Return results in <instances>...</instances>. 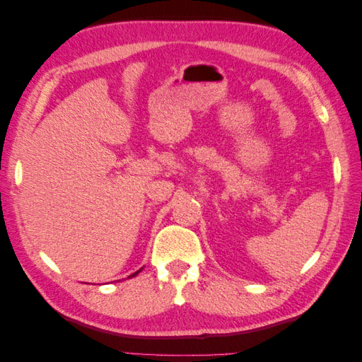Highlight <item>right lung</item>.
Here are the masks:
<instances>
[{
  "instance_id": "1",
  "label": "right lung",
  "mask_w": 362,
  "mask_h": 362,
  "mask_svg": "<svg viewBox=\"0 0 362 362\" xmlns=\"http://www.w3.org/2000/svg\"><path fill=\"white\" fill-rule=\"evenodd\" d=\"M140 270H141V269H140ZM140 270H137V272H134V273H133V275H129V276H128V278H133V276H136V275H137V273H139V272H140Z\"/></svg>"
}]
</instances>
